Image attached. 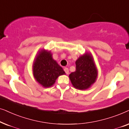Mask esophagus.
Listing matches in <instances>:
<instances>
[{
	"label": "esophagus",
	"instance_id": "obj_1",
	"mask_svg": "<svg viewBox=\"0 0 129 129\" xmlns=\"http://www.w3.org/2000/svg\"><path fill=\"white\" fill-rule=\"evenodd\" d=\"M63 70H64V71L66 72V74H68L69 73V70H68V68H67V67L64 68H63Z\"/></svg>",
	"mask_w": 129,
	"mask_h": 129
}]
</instances>
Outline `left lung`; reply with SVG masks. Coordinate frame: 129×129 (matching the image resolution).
Here are the masks:
<instances>
[{
  "label": "left lung",
  "instance_id": "obj_1",
  "mask_svg": "<svg viewBox=\"0 0 129 129\" xmlns=\"http://www.w3.org/2000/svg\"><path fill=\"white\" fill-rule=\"evenodd\" d=\"M76 70L69 75L72 84L80 90L88 89L96 81L98 72L91 54L85 52L75 62Z\"/></svg>",
  "mask_w": 129,
  "mask_h": 129
}]
</instances>
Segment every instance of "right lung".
Returning a JSON list of instances; mask_svg holds the SVG:
<instances>
[{
	"instance_id": "1",
	"label": "right lung",
	"mask_w": 129,
	"mask_h": 129,
	"mask_svg": "<svg viewBox=\"0 0 129 129\" xmlns=\"http://www.w3.org/2000/svg\"><path fill=\"white\" fill-rule=\"evenodd\" d=\"M32 71L36 81L45 88L52 86L58 77L66 74L62 68L52 58L50 51L45 49L39 51L34 60Z\"/></svg>"
}]
</instances>
